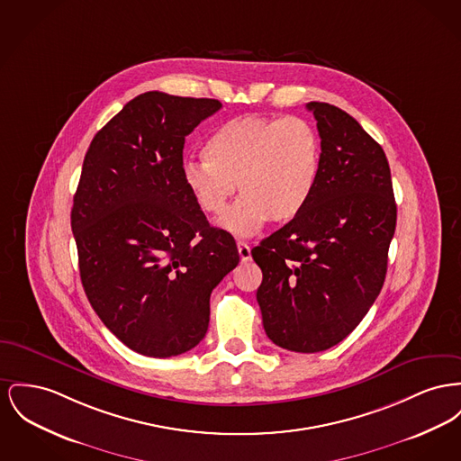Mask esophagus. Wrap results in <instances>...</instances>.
Listing matches in <instances>:
<instances>
[{
	"instance_id": "esophagus-1",
	"label": "esophagus",
	"mask_w": 461,
	"mask_h": 461,
	"mask_svg": "<svg viewBox=\"0 0 461 461\" xmlns=\"http://www.w3.org/2000/svg\"><path fill=\"white\" fill-rule=\"evenodd\" d=\"M237 247H239V256H240V261H242V263H247V261L250 259V247L245 244V242H239Z\"/></svg>"
}]
</instances>
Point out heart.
<instances>
[{"label": "heart", "mask_w": 461, "mask_h": 461, "mask_svg": "<svg viewBox=\"0 0 461 461\" xmlns=\"http://www.w3.org/2000/svg\"><path fill=\"white\" fill-rule=\"evenodd\" d=\"M322 144L298 116H237L209 136L203 162L183 163V183L207 216H221L235 191L242 196L221 226L247 237L267 221L285 224L310 203L319 183Z\"/></svg>", "instance_id": "obj_1"}]
</instances>
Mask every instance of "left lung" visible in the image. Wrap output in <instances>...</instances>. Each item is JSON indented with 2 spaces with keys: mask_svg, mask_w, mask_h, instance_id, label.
<instances>
[{
  "mask_svg": "<svg viewBox=\"0 0 461 461\" xmlns=\"http://www.w3.org/2000/svg\"><path fill=\"white\" fill-rule=\"evenodd\" d=\"M322 144L319 183L294 221L252 249L271 341L315 353L343 341L384 282L397 205L383 148L343 109L308 103Z\"/></svg>",
  "mask_w": 461,
  "mask_h": 461,
  "instance_id": "1",
  "label": "left lung"
}]
</instances>
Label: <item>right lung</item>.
Returning <instances> with one entry per match:
<instances>
[{
    "label": "right lung",
    "instance_id": "obj_1",
    "mask_svg": "<svg viewBox=\"0 0 461 461\" xmlns=\"http://www.w3.org/2000/svg\"><path fill=\"white\" fill-rule=\"evenodd\" d=\"M216 99L137 95L95 134L73 198L85 294L131 350L165 358L194 348L209 299L233 270V237L209 224L183 183L185 139Z\"/></svg>",
    "mask_w": 461,
    "mask_h": 461
}]
</instances>
